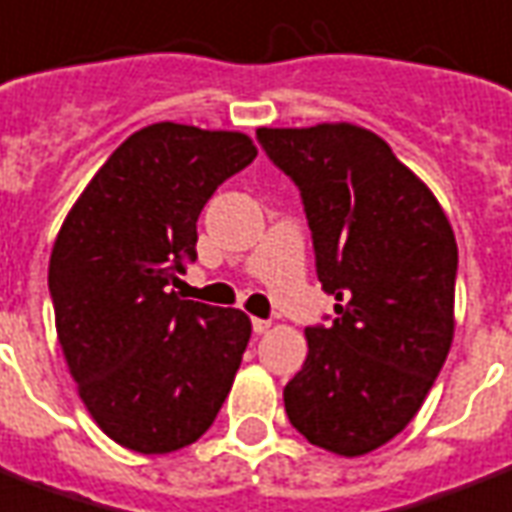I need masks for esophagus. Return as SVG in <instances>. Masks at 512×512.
Listing matches in <instances>:
<instances>
[{
	"label": "esophagus",
	"instance_id": "obj_1",
	"mask_svg": "<svg viewBox=\"0 0 512 512\" xmlns=\"http://www.w3.org/2000/svg\"><path fill=\"white\" fill-rule=\"evenodd\" d=\"M252 327H255L257 335H263L271 330V322H268V319H252Z\"/></svg>",
	"mask_w": 512,
	"mask_h": 512
}]
</instances>
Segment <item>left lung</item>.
<instances>
[{
	"instance_id": "1",
	"label": "left lung",
	"mask_w": 512,
	"mask_h": 512,
	"mask_svg": "<svg viewBox=\"0 0 512 512\" xmlns=\"http://www.w3.org/2000/svg\"><path fill=\"white\" fill-rule=\"evenodd\" d=\"M300 187L330 327H306L308 357L284 411L311 443L362 456L419 413L454 341L456 239L435 193L378 134L354 123L257 128Z\"/></svg>"
}]
</instances>
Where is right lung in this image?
<instances>
[{
	"instance_id": "add662e5",
	"label": "right lung",
	"mask_w": 512,
	"mask_h": 512,
	"mask_svg": "<svg viewBox=\"0 0 512 512\" xmlns=\"http://www.w3.org/2000/svg\"><path fill=\"white\" fill-rule=\"evenodd\" d=\"M241 131L152 123L120 144L66 214L48 284L69 376L99 429L136 454H171L212 427L252 322L182 300L198 214L255 161Z\"/></svg>"
}]
</instances>
